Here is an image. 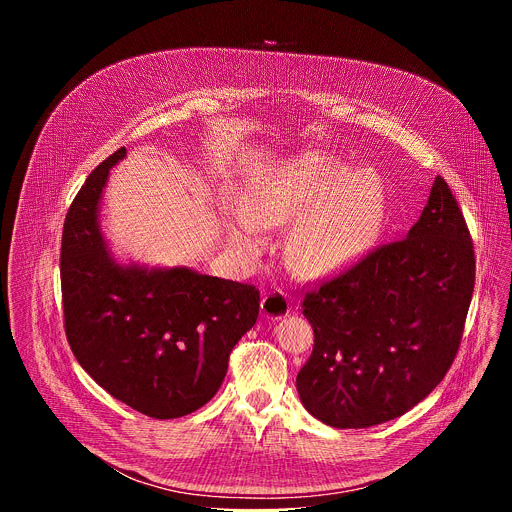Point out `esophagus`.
Masks as SVG:
<instances>
[{
    "label": "esophagus",
    "instance_id": "34e87169",
    "mask_svg": "<svg viewBox=\"0 0 512 512\" xmlns=\"http://www.w3.org/2000/svg\"><path fill=\"white\" fill-rule=\"evenodd\" d=\"M289 314V300L283 291H271L261 300V316L267 320H281Z\"/></svg>",
    "mask_w": 512,
    "mask_h": 512
}]
</instances>
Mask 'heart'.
<instances>
[{
    "instance_id": "obj_1",
    "label": "heart",
    "mask_w": 512,
    "mask_h": 512,
    "mask_svg": "<svg viewBox=\"0 0 512 512\" xmlns=\"http://www.w3.org/2000/svg\"><path fill=\"white\" fill-rule=\"evenodd\" d=\"M385 190L373 170H348L322 154L291 160L261 176L245 194L231 239L257 251V229L297 221L285 239L289 267L304 277L334 273L367 253L385 223Z\"/></svg>"
}]
</instances>
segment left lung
Wrapping results in <instances>:
<instances>
[{"instance_id": "8db88e82", "label": "left lung", "mask_w": 512, "mask_h": 512, "mask_svg": "<svg viewBox=\"0 0 512 512\" xmlns=\"http://www.w3.org/2000/svg\"><path fill=\"white\" fill-rule=\"evenodd\" d=\"M474 269L462 210L437 176L405 239L306 294L314 350L296 379L304 407L326 425L362 429L423 401L458 352Z\"/></svg>"}]
</instances>
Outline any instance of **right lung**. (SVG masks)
Masks as SVG:
<instances>
[{
	"instance_id": "add662e5",
	"label": "right lung",
	"mask_w": 512,
	"mask_h": 512,
	"mask_svg": "<svg viewBox=\"0 0 512 512\" xmlns=\"http://www.w3.org/2000/svg\"><path fill=\"white\" fill-rule=\"evenodd\" d=\"M121 148L72 200L60 249L64 330L81 367L131 409L174 419L221 389L229 354L259 316V289L190 267L115 259L99 210Z\"/></svg>"
}]
</instances>
